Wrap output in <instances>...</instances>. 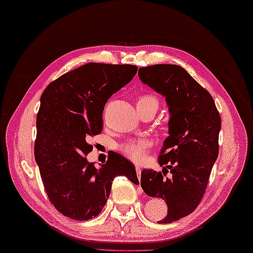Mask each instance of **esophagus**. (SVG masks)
<instances>
[{
	"mask_svg": "<svg viewBox=\"0 0 253 253\" xmlns=\"http://www.w3.org/2000/svg\"><path fill=\"white\" fill-rule=\"evenodd\" d=\"M135 170H137V174H138V177H140V176H141V167H140V166H135Z\"/></svg>",
	"mask_w": 253,
	"mask_h": 253,
	"instance_id": "esophagus-1",
	"label": "esophagus"
}]
</instances>
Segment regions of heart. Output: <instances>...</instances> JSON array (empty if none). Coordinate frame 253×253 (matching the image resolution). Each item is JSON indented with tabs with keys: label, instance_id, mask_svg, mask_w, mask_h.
I'll return each mask as SVG.
<instances>
[{
	"label": "heart",
	"instance_id": "b5f03b06",
	"mask_svg": "<svg viewBox=\"0 0 253 253\" xmlns=\"http://www.w3.org/2000/svg\"><path fill=\"white\" fill-rule=\"evenodd\" d=\"M140 106H156L158 108V100L153 95H141L138 98V107ZM149 147L150 142L147 140H133V141L124 143L121 150L131 161L139 163L145 159Z\"/></svg>",
	"mask_w": 253,
	"mask_h": 253
}]
</instances>
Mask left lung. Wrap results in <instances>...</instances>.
I'll return each instance as SVG.
<instances>
[{"label":"left lung","instance_id":"1","mask_svg":"<svg viewBox=\"0 0 253 253\" xmlns=\"http://www.w3.org/2000/svg\"><path fill=\"white\" fill-rule=\"evenodd\" d=\"M139 79L165 97L169 106V137L163 143L159 165L164 169H143L141 188L147 196L162 198L169 224L191 213L203 198L218 156L220 116L211 94L185 70L175 64L140 68ZM169 172V170H167Z\"/></svg>","mask_w":253,"mask_h":253}]
</instances>
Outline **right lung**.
<instances>
[{
    "label": "right lung",
    "instance_id": "obj_1",
    "mask_svg": "<svg viewBox=\"0 0 253 253\" xmlns=\"http://www.w3.org/2000/svg\"><path fill=\"white\" fill-rule=\"evenodd\" d=\"M131 64L87 63L49 84L37 114L35 159L50 203L69 218H94L110 197L112 182L122 175L139 184L135 169L122 155L111 153L97 167L84 156L88 140L103 130L107 99L133 79Z\"/></svg>",
    "mask_w": 253,
    "mask_h": 253
}]
</instances>
